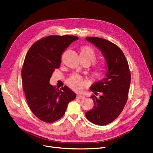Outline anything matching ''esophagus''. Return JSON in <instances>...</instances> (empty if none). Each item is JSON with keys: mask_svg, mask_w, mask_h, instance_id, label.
Masks as SVG:
<instances>
[{"mask_svg": "<svg viewBox=\"0 0 153 153\" xmlns=\"http://www.w3.org/2000/svg\"><path fill=\"white\" fill-rule=\"evenodd\" d=\"M76 98L79 99H83L85 98V97L84 96H83V95H79V94H78L76 96Z\"/></svg>", "mask_w": 153, "mask_h": 153, "instance_id": "34e87169", "label": "esophagus"}]
</instances>
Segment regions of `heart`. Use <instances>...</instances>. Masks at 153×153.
Returning <instances> with one entry per match:
<instances>
[{
    "label": "heart",
    "mask_w": 153,
    "mask_h": 153,
    "mask_svg": "<svg viewBox=\"0 0 153 153\" xmlns=\"http://www.w3.org/2000/svg\"><path fill=\"white\" fill-rule=\"evenodd\" d=\"M80 59L81 61H86L90 65L94 62L97 59V54L92 47L84 46L80 50ZM107 72V68L103 64H96L91 71V76L94 79H100L104 77ZM66 84L69 88L75 92H79L83 89L85 82L81 76L72 75L67 80Z\"/></svg>",
    "instance_id": "1"
}]
</instances>
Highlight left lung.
Listing matches in <instances>:
<instances>
[{
  "label": "left lung",
  "mask_w": 153,
  "mask_h": 153,
  "mask_svg": "<svg viewBox=\"0 0 153 153\" xmlns=\"http://www.w3.org/2000/svg\"><path fill=\"white\" fill-rule=\"evenodd\" d=\"M102 51L108 67L106 77L94 83L90 90L94 105L85 114L91 123L107 125L116 120L124 108L128 99L131 74L128 64L122 50L113 43L99 37H87ZM101 94L99 98L96 96Z\"/></svg>",
  "instance_id": "left-lung-1"
}]
</instances>
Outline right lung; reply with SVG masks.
I'll return each mask as SVG.
<instances>
[{"instance_id":"right-lung-1","label":"right lung","mask_w":153,"mask_h":153,"mask_svg":"<svg viewBox=\"0 0 153 153\" xmlns=\"http://www.w3.org/2000/svg\"><path fill=\"white\" fill-rule=\"evenodd\" d=\"M74 36H50L35 42L29 48L23 63L22 88L33 114L45 123L61 119L68 103L76 97L68 87L56 89L49 81L55 68H59L62 53L73 42Z\"/></svg>"}]
</instances>
